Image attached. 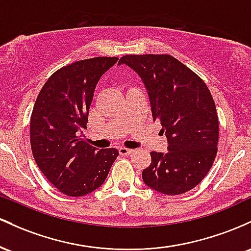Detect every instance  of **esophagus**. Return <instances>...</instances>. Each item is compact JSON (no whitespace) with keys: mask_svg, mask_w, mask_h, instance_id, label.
I'll return each instance as SVG.
<instances>
[{"mask_svg":"<svg viewBox=\"0 0 251 251\" xmlns=\"http://www.w3.org/2000/svg\"><path fill=\"white\" fill-rule=\"evenodd\" d=\"M118 151H120L121 155H130V154H133V149H129V148H126V147H120L118 148Z\"/></svg>","mask_w":251,"mask_h":251,"instance_id":"34e87169","label":"esophagus"}]
</instances>
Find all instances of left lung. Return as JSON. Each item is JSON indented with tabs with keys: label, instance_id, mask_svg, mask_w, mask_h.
<instances>
[{
	"label": "left lung",
	"instance_id": "obj_1",
	"mask_svg": "<svg viewBox=\"0 0 251 251\" xmlns=\"http://www.w3.org/2000/svg\"><path fill=\"white\" fill-rule=\"evenodd\" d=\"M118 64L128 65L141 77L154 121L160 120L168 141L166 154L151 151L143 182L168 196L192 190L209 173L218 151V116L209 88L168 54H128Z\"/></svg>",
	"mask_w": 251,
	"mask_h": 251
}]
</instances>
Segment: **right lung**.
<instances>
[{
  "instance_id": "add662e5",
  "label": "right lung",
  "mask_w": 251,
  "mask_h": 251,
  "mask_svg": "<svg viewBox=\"0 0 251 251\" xmlns=\"http://www.w3.org/2000/svg\"><path fill=\"white\" fill-rule=\"evenodd\" d=\"M118 60L97 57L61 67L47 79L30 116L34 160L61 193L83 197L102 186L117 149L98 151L83 139L98 80Z\"/></svg>"
}]
</instances>
